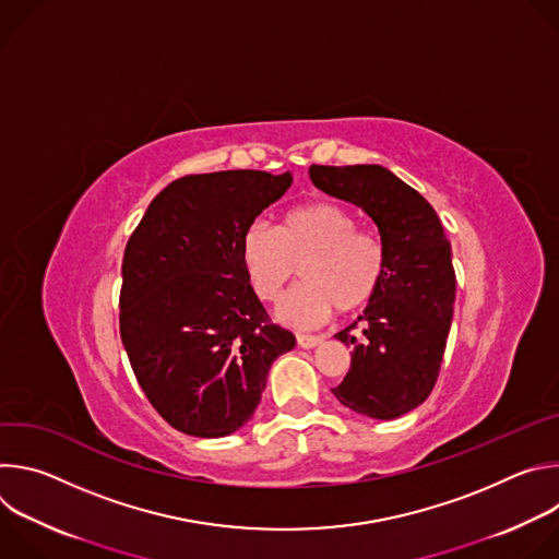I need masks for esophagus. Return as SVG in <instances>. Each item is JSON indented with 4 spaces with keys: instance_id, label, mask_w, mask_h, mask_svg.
<instances>
[{
    "instance_id": "esophagus-1",
    "label": "esophagus",
    "mask_w": 559,
    "mask_h": 559,
    "mask_svg": "<svg viewBox=\"0 0 559 559\" xmlns=\"http://www.w3.org/2000/svg\"><path fill=\"white\" fill-rule=\"evenodd\" d=\"M296 343H298V347H302V349H311V347H316V345H321V343H323V336H313V334H296Z\"/></svg>"
}]
</instances>
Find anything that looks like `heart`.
<instances>
[{"label": "heart", "mask_w": 559, "mask_h": 559, "mask_svg": "<svg viewBox=\"0 0 559 559\" xmlns=\"http://www.w3.org/2000/svg\"><path fill=\"white\" fill-rule=\"evenodd\" d=\"M241 265L265 302H278L298 267L305 283L285 296L276 316L285 325L311 328L332 311L367 305L384 274L378 238L356 229L349 210L332 201H313L287 210L276 229L261 223L241 238Z\"/></svg>", "instance_id": "1"}]
</instances>
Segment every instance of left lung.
<instances>
[{
  "mask_svg": "<svg viewBox=\"0 0 559 559\" xmlns=\"http://www.w3.org/2000/svg\"><path fill=\"white\" fill-rule=\"evenodd\" d=\"M311 183L367 212L380 231L384 274L355 325L336 338L352 347V367L334 395L347 409L393 420L427 401L453 318L451 243L436 210L382 166H311Z\"/></svg>",
  "mask_w": 559,
  "mask_h": 559,
  "instance_id": "1",
  "label": "left lung"
}]
</instances>
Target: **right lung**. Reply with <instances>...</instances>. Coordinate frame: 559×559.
Here are the masks:
<instances>
[{"instance_id":"obj_1","label":"right lung","mask_w":559,"mask_h":559,"mask_svg":"<svg viewBox=\"0 0 559 559\" xmlns=\"http://www.w3.org/2000/svg\"><path fill=\"white\" fill-rule=\"evenodd\" d=\"M292 175L223 170L173 181L123 252L119 332L150 405L194 438L241 429L272 362L294 349L241 265V238Z\"/></svg>"}]
</instances>
